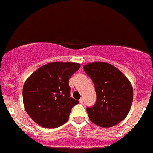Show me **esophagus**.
<instances>
[{
    "instance_id": "esophagus-1",
    "label": "esophagus",
    "mask_w": 153,
    "mask_h": 153,
    "mask_svg": "<svg viewBox=\"0 0 153 153\" xmlns=\"http://www.w3.org/2000/svg\"><path fill=\"white\" fill-rule=\"evenodd\" d=\"M83 102H84L83 98H80V99H79V103H83Z\"/></svg>"
}]
</instances>
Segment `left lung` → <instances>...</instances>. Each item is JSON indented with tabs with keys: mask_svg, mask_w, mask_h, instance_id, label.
<instances>
[{
	"mask_svg": "<svg viewBox=\"0 0 153 153\" xmlns=\"http://www.w3.org/2000/svg\"><path fill=\"white\" fill-rule=\"evenodd\" d=\"M83 68L96 92L95 105L87 107L90 121L103 128L120 123L129 113L133 102L134 92L129 80L118 68L107 63L93 62Z\"/></svg>",
	"mask_w": 153,
	"mask_h": 153,
	"instance_id": "1",
	"label": "left lung"
}]
</instances>
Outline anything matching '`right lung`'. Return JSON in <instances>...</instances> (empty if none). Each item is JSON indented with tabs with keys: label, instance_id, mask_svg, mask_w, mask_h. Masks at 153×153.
<instances>
[{
	"label": "right lung",
	"instance_id": "add662e5",
	"mask_svg": "<svg viewBox=\"0 0 153 153\" xmlns=\"http://www.w3.org/2000/svg\"><path fill=\"white\" fill-rule=\"evenodd\" d=\"M79 63L54 62L40 67L27 78L22 89L26 112L38 125L55 128L68 121L79 101L70 97L68 81Z\"/></svg>",
	"mask_w": 153,
	"mask_h": 153
}]
</instances>
